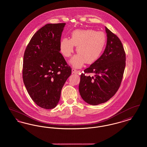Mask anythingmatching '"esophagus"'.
<instances>
[{"mask_svg": "<svg viewBox=\"0 0 147 147\" xmlns=\"http://www.w3.org/2000/svg\"><path fill=\"white\" fill-rule=\"evenodd\" d=\"M71 71H72L73 73H77L79 71H78V70H76V69H75L73 68V69H71Z\"/></svg>", "mask_w": 147, "mask_h": 147, "instance_id": "1", "label": "esophagus"}]
</instances>
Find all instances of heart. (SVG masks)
<instances>
[{"mask_svg": "<svg viewBox=\"0 0 147 147\" xmlns=\"http://www.w3.org/2000/svg\"><path fill=\"white\" fill-rule=\"evenodd\" d=\"M106 36L101 31L93 30H76L71 34L70 39L63 38L59 44L61 52L65 57H70L77 46L78 53L69 63L76 68L82 67L85 63L95 62L100 56L105 46Z\"/></svg>", "mask_w": 147, "mask_h": 147, "instance_id": "b5f03b06", "label": "heart"}]
</instances>
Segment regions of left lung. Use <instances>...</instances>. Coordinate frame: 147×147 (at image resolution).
<instances>
[{
  "instance_id": "8db88e82",
  "label": "left lung",
  "mask_w": 147,
  "mask_h": 147,
  "mask_svg": "<svg viewBox=\"0 0 147 147\" xmlns=\"http://www.w3.org/2000/svg\"><path fill=\"white\" fill-rule=\"evenodd\" d=\"M107 43L99 58L80 76L79 90L86 103L98 105L110 100L119 89L126 65L125 52L119 37L105 27ZM94 73V77L86 74Z\"/></svg>"
}]
</instances>
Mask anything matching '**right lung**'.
<instances>
[{"instance_id": "obj_1", "label": "right lung", "mask_w": 147, "mask_h": 147, "mask_svg": "<svg viewBox=\"0 0 147 147\" xmlns=\"http://www.w3.org/2000/svg\"><path fill=\"white\" fill-rule=\"evenodd\" d=\"M65 25H45L32 36L24 53V83L35 104L43 109L57 105L63 85L71 74V68L59 52Z\"/></svg>"}]
</instances>
